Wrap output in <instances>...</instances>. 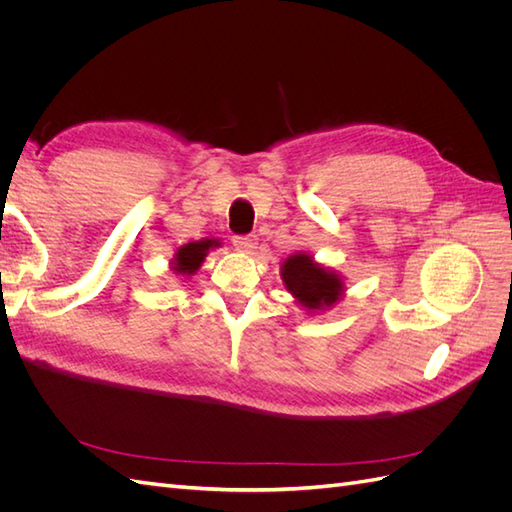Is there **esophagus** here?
<instances>
[{
    "label": "esophagus",
    "mask_w": 512,
    "mask_h": 512,
    "mask_svg": "<svg viewBox=\"0 0 512 512\" xmlns=\"http://www.w3.org/2000/svg\"><path fill=\"white\" fill-rule=\"evenodd\" d=\"M232 245H235L237 252H243V254H254L258 241L252 237V235H237L232 237Z\"/></svg>",
    "instance_id": "obj_1"
}]
</instances>
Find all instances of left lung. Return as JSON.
Masks as SVG:
<instances>
[{
    "label": "left lung",
    "mask_w": 512,
    "mask_h": 512,
    "mask_svg": "<svg viewBox=\"0 0 512 512\" xmlns=\"http://www.w3.org/2000/svg\"><path fill=\"white\" fill-rule=\"evenodd\" d=\"M282 280L286 290L303 305L307 312L333 307L344 294L342 275L314 262L312 256L303 252L284 260Z\"/></svg>",
    "instance_id": "left-lung-1"
}]
</instances>
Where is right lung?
Returning <instances> with one entry per match:
<instances>
[{"label":"right lung","instance_id":"add662e5","mask_svg":"<svg viewBox=\"0 0 512 512\" xmlns=\"http://www.w3.org/2000/svg\"><path fill=\"white\" fill-rule=\"evenodd\" d=\"M211 247H220V241L218 239H200V241H192V243H185L181 245L173 262V271L179 273V275H194L200 265L205 262V256L209 254Z\"/></svg>","mask_w":512,"mask_h":512}]
</instances>
